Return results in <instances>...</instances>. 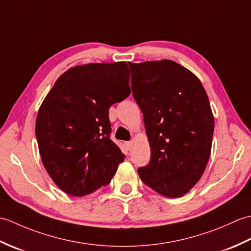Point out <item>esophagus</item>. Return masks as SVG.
Here are the masks:
<instances>
[{
    "label": "esophagus",
    "instance_id": "esophagus-1",
    "mask_svg": "<svg viewBox=\"0 0 251 251\" xmlns=\"http://www.w3.org/2000/svg\"><path fill=\"white\" fill-rule=\"evenodd\" d=\"M125 146L127 147V149H128V150H130V148L132 146V142L131 141H127V142H125Z\"/></svg>",
    "mask_w": 251,
    "mask_h": 251
}]
</instances>
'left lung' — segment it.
<instances>
[{
    "instance_id": "1",
    "label": "left lung",
    "mask_w": 251,
    "mask_h": 251,
    "mask_svg": "<svg viewBox=\"0 0 251 251\" xmlns=\"http://www.w3.org/2000/svg\"><path fill=\"white\" fill-rule=\"evenodd\" d=\"M132 96L143 114L151 159L142 182L170 199L193 188L210 157L215 119L201 81L179 63L128 62Z\"/></svg>"
}]
</instances>
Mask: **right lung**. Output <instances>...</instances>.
Listing matches in <instances>:
<instances>
[{"mask_svg": "<svg viewBox=\"0 0 251 251\" xmlns=\"http://www.w3.org/2000/svg\"><path fill=\"white\" fill-rule=\"evenodd\" d=\"M125 61L88 63L57 79L39 110L35 135L52 181L73 196L111 182L125 155L110 139V106L130 94Z\"/></svg>", "mask_w": 251, "mask_h": 251, "instance_id": "1", "label": "right lung"}]
</instances>
